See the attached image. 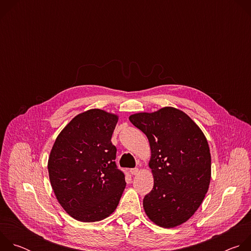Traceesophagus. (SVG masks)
I'll list each match as a JSON object with an SVG mask.
<instances>
[{"label":"esophagus","mask_w":251,"mask_h":251,"mask_svg":"<svg viewBox=\"0 0 251 251\" xmlns=\"http://www.w3.org/2000/svg\"><path fill=\"white\" fill-rule=\"evenodd\" d=\"M130 173H131L133 176H135V175H137V174L139 173V169H138V168H133V169L130 170Z\"/></svg>","instance_id":"obj_1"}]
</instances>
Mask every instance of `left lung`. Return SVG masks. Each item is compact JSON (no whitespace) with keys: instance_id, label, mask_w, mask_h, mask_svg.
Wrapping results in <instances>:
<instances>
[{"instance_id":"8db88e82","label":"left lung","mask_w":251,"mask_h":251,"mask_svg":"<svg viewBox=\"0 0 251 251\" xmlns=\"http://www.w3.org/2000/svg\"><path fill=\"white\" fill-rule=\"evenodd\" d=\"M131 123L150 143L154 187L143 200L149 219L170 228L186 223L201 205L210 182V153L199 126L183 111L165 107L137 113Z\"/></svg>"}]
</instances>
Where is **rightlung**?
<instances>
[{"mask_svg": "<svg viewBox=\"0 0 251 251\" xmlns=\"http://www.w3.org/2000/svg\"><path fill=\"white\" fill-rule=\"evenodd\" d=\"M118 117L100 109L75 116L57 136L49 158L54 195L74 219L92 223L109 217L126 186L115 163L111 138Z\"/></svg>", "mask_w": 251, "mask_h": 251, "instance_id": "add662e5", "label": "right lung"}]
</instances>
